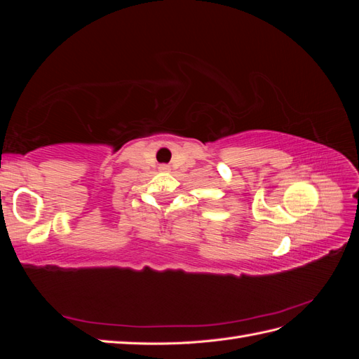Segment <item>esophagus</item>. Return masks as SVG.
I'll list each match as a JSON object with an SVG mask.
<instances>
[{
    "label": "esophagus",
    "instance_id": "obj_1",
    "mask_svg": "<svg viewBox=\"0 0 359 359\" xmlns=\"http://www.w3.org/2000/svg\"><path fill=\"white\" fill-rule=\"evenodd\" d=\"M160 169H163V170H166V169H168V166H161Z\"/></svg>",
    "mask_w": 359,
    "mask_h": 359
}]
</instances>
